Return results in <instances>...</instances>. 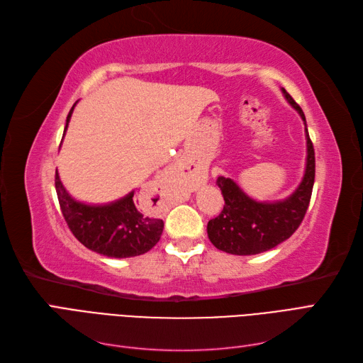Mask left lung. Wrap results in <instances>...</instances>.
Returning <instances> with one entry per match:
<instances>
[{
	"label": "left lung",
	"mask_w": 363,
	"mask_h": 363,
	"mask_svg": "<svg viewBox=\"0 0 363 363\" xmlns=\"http://www.w3.org/2000/svg\"><path fill=\"white\" fill-rule=\"evenodd\" d=\"M281 92L306 124L301 107L283 87ZM306 142L304 177L298 188L281 201H256L250 199L232 179L218 177L216 184L223 192L225 204L221 213L207 224L208 239L218 250L236 256L259 255L289 239L300 227L311 203L315 182V151L307 125Z\"/></svg>",
	"instance_id": "obj_1"
}]
</instances>
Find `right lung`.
Listing matches in <instances>:
<instances>
[{
    "label": "right lung",
    "instance_id": "obj_1",
    "mask_svg": "<svg viewBox=\"0 0 363 363\" xmlns=\"http://www.w3.org/2000/svg\"><path fill=\"white\" fill-rule=\"evenodd\" d=\"M75 104L68 113L67 127ZM56 192L65 221L80 242L107 257H135L155 247L163 232V221L147 203L131 191L124 199L108 204H84L65 189L56 171Z\"/></svg>",
    "mask_w": 363,
    "mask_h": 363
}]
</instances>
